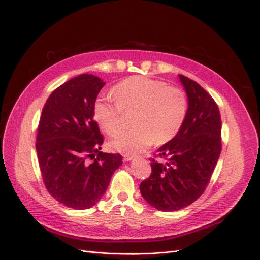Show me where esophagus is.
I'll use <instances>...</instances> for the list:
<instances>
[{
	"mask_svg": "<svg viewBox=\"0 0 260 260\" xmlns=\"http://www.w3.org/2000/svg\"><path fill=\"white\" fill-rule=\"evenodd\" d=\"M133 159H134V155H129V154H124V155H123V160H124L125 162L131 161V160H133Z\"/></svg>",
	"mask_w": 260,
	"mask_h": 260,
	"instance_id": "obj_1",
	"label": "esophagus"
}]
</instances>
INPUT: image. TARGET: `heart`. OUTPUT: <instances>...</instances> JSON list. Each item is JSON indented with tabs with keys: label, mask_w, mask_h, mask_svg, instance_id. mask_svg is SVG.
<instances>
[{
	"label": "heart",
	"mask_w": 260,
	"mask_h": 260,
	"mask_svg": "<svg viewBox=\"0 0 260 260\" xmlns=\"http://www.w3.org/2000/svg\"><path fill=\"white\" fill-rule=\"evenodd\" d=\"M114 97L101 94L93 103V116L100 128L115 136L124 128L125 113L135 112V127L112 140L115 150L134 154L175 137L187 114V97L177 87L146 76H132L118 83Z\"/></svg>",
	"instance_id": "heart-1"
}]
</instances>
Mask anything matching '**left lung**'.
I'll use <instances>...</instances> for the list:
<instances>
[{"label": "left lung", "mask_w": 260, "mask_h": 260, "mask_svg": "<svg viewBox=\"0 0 260 260\" xmlns=\"http://www.w3.org/2000/svg\"><path fill=\"white\" fill-rule=\"evenodd\" d=\"M188 109L181 129L150 159L151 174L140 183L146 202L161 211L189 206L208 186L220 157L221 116L216 101L196 81L179 75Z\"/></svg>", "instance_id": "obj_1"}]
</instances>
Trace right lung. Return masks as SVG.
Wrapping results in <instances>:
<instances>
[{
  "instance_id": "1",
  "label": "right lung",
  "mask_w": 260,
  "mask_h": 260,
  "mask_svg": "<svg viewBox=\"0 0 260 260\" xmlns=\"http://www.w3.org/2000/svg\"><path fill=\"white\" fill-rule=\"evenodd\" d=\"M101 78L81 74L49 95L42 109L36 150L49 194L69 208H91L122 165L120 153L100 151L103 136L93 118Z\"/></svg>"
}]
</instances>
